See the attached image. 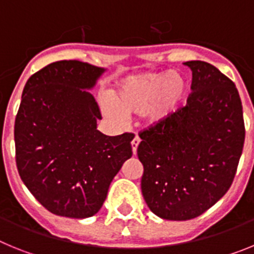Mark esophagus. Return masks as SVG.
I'll list each match as a JSON object with an SVG mask.
<instances>
[{"label":"esophagus","mask_w":254,"mask_h":254,"mask_svg":"<svg viewBox=\"0 0 254 254\" xmlns=\"http://www.w3.org/2000/svg\"><path fill=\"white\" fill-rule=\"evenodd\" d=\"M140 142H141L140 137H138V136H134L133 140H132V142H131L132 152H133V155L137 154V147H138V145H140Z\"/></svg>","instance_id":"1"}]
</instances>
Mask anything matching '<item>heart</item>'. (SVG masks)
I'll list each match as a JSON object with an SVG mask.
<instances>
[{
  "mask_svg": "<svg viewBox=\"0 0 254 254\" xmlns=\"http://www.w3.org/2000/svg\"><path fill=\"white\" fill-rule=\"evenodd\" d=\"M188 93L187 78L178 71L129 75L109 91L104 112L111 118L142 114L147 126H158L181 109Z\"/></svg>",
  "mask_w": 254,
  "mask_h": 254,
  "instance_id": "obj_1",
  "label": "heart"
}]
</instances>
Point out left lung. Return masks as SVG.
Returning a JSON list of instances; mask_svg holds the SVG:
<instances>
[{"instance_id":"8db88e82","label":"left lung","mask_w":254,"mask_h":254,"mask_svg":"<svg viewBox=\"0 0 254 254\" xmlns=\"http://www.w3.org/2000/svg\"><path fill=\"white\" fill-rule=\"evenodd\" d=\"M192 71L187 105L140 133L141 190L165 220H190L228 192L243 150V108L234 82L203 61Z\"/></svg>"}]
</instances>
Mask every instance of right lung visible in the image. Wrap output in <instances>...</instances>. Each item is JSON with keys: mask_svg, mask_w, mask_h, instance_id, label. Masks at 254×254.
I'll use <instances>...</instances> for the list:
<instances>
[{"mask_svg": "<svg viewBox=\"0 0 254 254\" xmlns=\"http://www.w3.org/2000/svg\"><path fill=\"white\" fill-rule=\"evenodd\" d=\"M105 68L58 61L30 76L15 120L16 165L52 214L85 219L102 208L111 182L132 156V134L96 129L99 107L87 90Z\"/></svg>", "mask_w": 254, "mask_h": 254, "instance_id": "right-lung-1", "label": "right lung"}]
</instances>
